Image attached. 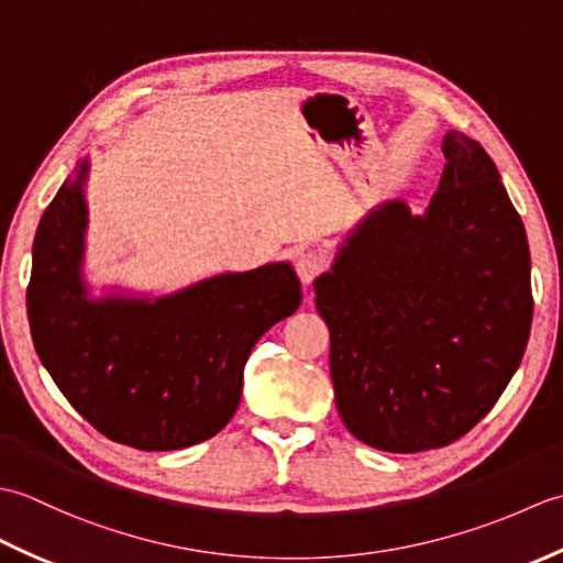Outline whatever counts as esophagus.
Instances as JSON below:
<instances>
[{
    "label": "esophagus",
    "instance_id": "34e87169",
    "mask_svg": "<svg viewBox=\"0 0 563 563\" xmlns=\"http://www.w3.org/2000/svg\"><path fill=\"white\" fill-rule=\"evenodd\" d=\"M327 268V261H324V256L319 254V251H314V249H309V251H302L300 256H297V261H295V271H297V275H300V280L305 283V285H309L312 283L317 275Z\"/></svg>",
    "mask_w": 563,
    "mask_h": 563
}]
</instances>
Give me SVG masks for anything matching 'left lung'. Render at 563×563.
I'll list each match as a JSON object with an SVG mask.
<instances>
[{"label":"left lung","instance_id":"obj_1","mask_svg":"<svg viewBox=\"0 0 563 563\" xmlns=\"http://www.w3.org/2000/svg\"><path fill=\"white\" fill-rule=\"evenodd\" d=\"M423 214L391 200L349 236L314 302L336 409L365 445H450L494 409L528 349L530 246L479 142L450 130Z\"/></svg>","mask_w":563,"mask_h":563}]
</instances>
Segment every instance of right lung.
<instances>
[{
	"instance_id": "obj_1",
	"label": "right lung",
	"mask_w": 563,
	"mask_h": 563,
	"mask_svg": "<svg viewBox=\"0 0 563 563\" xmlns=\"http://www.w3.org/2000/svg\"><path fill=\"white\" fill-rule=\"evenodd\" d=\"M43 212L26 292L35 353L57 389L115 442L164 452L212 438L242 399L256 341L302 302L288 261L162 297L93 300L84 283L89 159Z\"/></svg>"
}]
</instances>
